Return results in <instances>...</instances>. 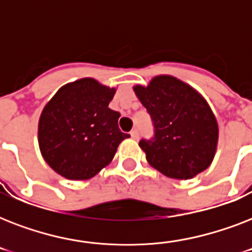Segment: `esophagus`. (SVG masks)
<instances>
[{
	"label": "esophagus",
	"mask_w": 252,
	"mask_h": 252,
	"mask_svg": "<svg viewBox=\"0 0 252 252\" xmlns=\"http://www.w3.org/2000/svg\"><path fill=\"white\" fill-rule=\"evenodd\" d=\"M130 137L133 138V140H137L138 138V130L137 129H133L130 132Z\"/></svg>",
	"instance_id": "34e87169"
}]
</instances>
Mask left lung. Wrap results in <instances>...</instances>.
<instances>
[{
  "label": "left lung",
  "mask_w": 252,
  "mask_h": 252,
  "mask_svg": "<svg viewBox=\"0 0 252 252\" xmlns=\"http://www.w3.org/2000/svg\"><path fill=\"white\" fill-rule=\"evenodd\" d=\"M133 91L152 116L153 140H141L146 161L172 179H191L211 166L219 144V123L199 91L174 76L153 77Z\"/></svg>",
  "instance_id": "left-lung-1"
}]
</instances>
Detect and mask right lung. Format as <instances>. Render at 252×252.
I'll use <instances>...</instances> for the list:
<instances>
[{
    "instance_id": "obj_1",
    "label": "right lung",
    "mask_w": 252,
    "mask_h": 252,
    "mask_svg": "<svg viewBox=\"0 0 252 252\" xmlns=\"http://www.w3.org/2000/svg\"><path fill=\"white\" fill-rule=\"evenodd\" d=\"M116 89L85 77L61 86L41 111L40 153L49 167L69 180H86L106 167L119 144L120 114L108 108Z\"/></svg>"
}]
</instances>
